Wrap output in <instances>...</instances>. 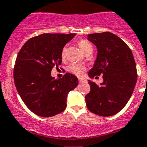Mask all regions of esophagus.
I'll list each match as a JSON object with an SVG mask.
<instances>
[{"label": "esophagus", "mask_w": 147, "mask_h": 147, "mask_svg": "<svg viewBox=\"0 0 147 147\" xmlns=\"http://www.w3.org/2000/svg\"><path fill=\"white\" fill-rule=\"evenodd\" d=\"M84 81H86V80L83 78H79V82H84Z\"/></svg>", "instance_id": "esophagus-1"}]
</instances>
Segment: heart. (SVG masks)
Listing matches in <instances>:
<instances>
[{
	"label": "heart",
	"instance_id": "1",
	"mask_svg": "<svg viewBox=\"0 0 147 147\" xmlns=\"http://www.w3.org/2000/svg\"><path fill=\"white\" fill-rule=\"evenodd\" d=\"M78 46L80 47V49H81L82 53L84 54H86L87 53L90 52V51L93 50L92 45L88 41L86 40H80L78 41ZM67 55V48L66 47H64L61 50V59L64 60L65 59ZM85 68L81 65H76V64H71V65H69L68 67H67V71L69 72L72 73L76 75V76H82L83 72H84Z\"/></svg>",
	"mask_w": 147,
	"mask_h": 147
}]
</instances>
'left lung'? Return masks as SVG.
<instances>
[{
  "mask_svg": "<svg viewBox=\"0 0 147 147\" xmlns=\"http://www.w3.org/2000/svg\"><path fill=\"white\" fill-rule=\"evenodd\" d=\"M88 40L98 49L88 76L93 78L102 74L104 82L98 86L88 80L91 89L85 97L86 106L98 116H113L124 108L136 85L138 74L134 56L128 45L112 33L90 34Z\"/></svg>",
  "mask_w": 147,
  "mask_h": 147,
  "instance_id": "obj_1",
  "label": "left lung"
}]
</instances>
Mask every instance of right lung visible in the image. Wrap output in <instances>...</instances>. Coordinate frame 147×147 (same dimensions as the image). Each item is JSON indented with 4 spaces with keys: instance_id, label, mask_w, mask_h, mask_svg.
Masks as SVG:
<instances>
[{
    "instance_id": "add662e5",
    "label": "right lung",
    "mask_w": 147,
    "mask_h": 147,
    "mask_svg": "<svg viewBox=\"0 0 147 147\" xmlns=\"http://www.w3.org/2000/svg\"><path fill=\"white\" fill-rule=\"evenodd\" d=\"M75 35L40 34L29 39L18 53L14 82L23 102L37 116L50 117L63 112L69 92L78 85L77 77L69 73L59 80L51 76L52 69L61 64V50Z\"/></svg>"
}]
</instances>
